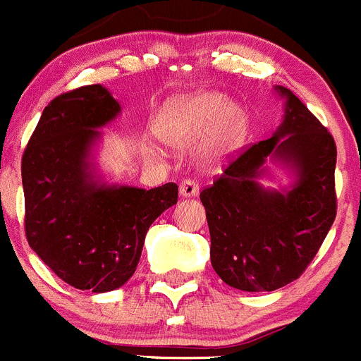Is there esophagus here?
I'll return each mask as SVG.
<instances>
[{
    "mask_svg": "<svg viewBox=\"0 0 361 361\" xmlns=\"http://www.w3.org/2000/svg\"><path fill=\"white\" fill-rule=\"evenodd\" d=\"M198 191H200V188H198V184L195 183V180H191V178H186V180L180 183V197L193 198L197 197Z\"/></svg>",
    "mask_w": 361,
    "mask_h": 361,
    "instance_id": "34e87169",
    "label": "esophagus"
}]
</instances>
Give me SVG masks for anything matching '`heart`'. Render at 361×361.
Masks as SVG:
<instances>
[{
    "label": "heart",
    "instance_id": "heart-1",
    "mask_svg": "<svg viewBox=\"0 0 361 361\" xmlns=\"http://www.w3.org/2000/svg\"><path fill=\"white\" fill-rule=\"evenodd\" d=\"M154 133L175 149H186L200 140L197 161L202 166H216L245 142L248 113L221 92L178 95L159 109Z\"/></svg>",
    "mask_w": 361,
    "mask_h": 361
}]
</instances>
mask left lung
Listing matches in <instances>:
<instances>
[{"mask_svg": "<svg viewBox=\"0 0 361 361\" xmlns=\"http://www.w3.org/2000/svg\"><path fill=\"white\" fill-rule=\"evenodd\" d=\"M273 90L283 101L280 126L200 193L212 267L226 286L246 293H269L296 280L337 214L331 135L289 88ZM273 167L288 171L289 187L263 184L276 182Z\"/></svg>", "mask_w": 361, "mask_h": 361, "instance_id": "8db88e82", "label": "left lung"}]
</instances>
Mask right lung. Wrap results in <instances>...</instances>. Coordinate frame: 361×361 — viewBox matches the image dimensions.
<instances>
[{"instance_id": "right-lung-1", "label": "right lung", "mask_w": 361, "mask_h": 361, "mask_svg": "<svg viewBox=\"0 0 361 361\" xmlns=\"http://www.w3.org/2000/svg\"><path fill=\"white\" fill-rule=\"evenodd\" d=\"M122 106L102 85L53 99L23 156L26 238L58 278L101 294L135 274L149 226L177 204L175 183H113L99 166L102 131Z\"/></svg>"}]
</instances>
